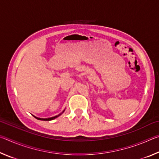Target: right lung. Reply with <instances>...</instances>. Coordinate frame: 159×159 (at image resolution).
<instances>
[{
	"instance_id": "right-lung-1",
	"label": "right lung",
	"mask_w": 159,
	"mask_h": 159,
	"mask_svg": "<svg viewBox=\"0 0 159 159\" xmlns=\"http://www.w3.org/2000/svg\"><path fill=\"white\" fill-rule=\"evenodd\" d=\"M64 111H65V109H64L63 111H62V112H61L60 114H59L58 115H57V116H53V117H50V118H39V117H36V116H34L36 118V119H39V120H53V119H55V118H57V117H59L60 116V115H61L63 114V113L64 112Z\"/></svg>"
}]
</instances>
